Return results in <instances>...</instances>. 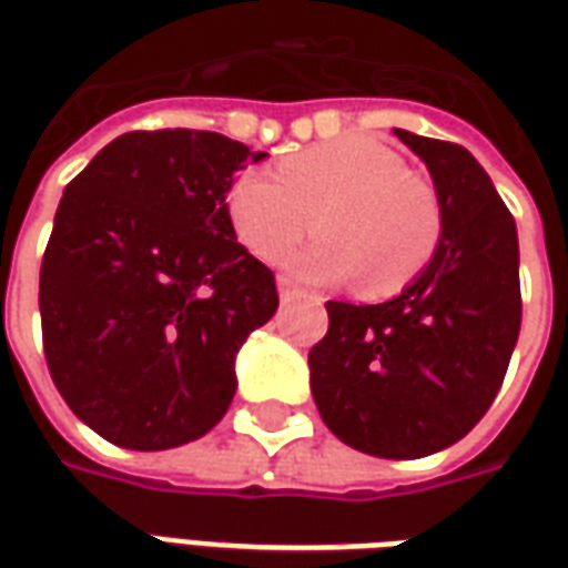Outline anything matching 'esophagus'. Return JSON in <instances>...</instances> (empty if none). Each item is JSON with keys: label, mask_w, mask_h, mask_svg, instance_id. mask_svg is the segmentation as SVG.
<instances>
[{"label": "esophagus", "mask_w": 568, "mask_h": 568, "mask_svg": "<svg viewBox=\"0 0 568 568\" xmlns=\"http://www.w3.org/2000/svg\"><path fill=\"white\" fill-rule=\"evenodd\" d=\"M276 288H280V301H283V304H292L297 297H304V288H297L288 276H280V280H276Z\"/></svg>", "instance_id": "34e87169"}]
</instances>
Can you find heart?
Instances as JSON below:
<instances>
[{"instance_id": "b5f03b06", "label": "heart", "mask_w": 568, "mask_h": 568, "mask_svg": "<svg viewBox=\"0 0 568 568\" xmlns=\"http://www.w3.org/2000/svg\"><path fill=\"white\" fill-rule=\"evenodd\" d=\"M280 175L246 170L227 191L236 240L261 261H280L320 224L292 267L313 283L358 280V292L393 297L438 252L444 215L435 187L386 142L344 136L280 161Z\"/></svg>"}]
</instances>
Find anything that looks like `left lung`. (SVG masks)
Listing matches in <instances>:
<instances>
[{
    "label": "left lung",
    "mask_w": 568,
    "mask_h": 568,
    "mask_svg": "<svg viewBox=\"0 0 568 568\" xmlns=\"http://www.w3.org/2000/svg\"><path fill=\"white\" fill-rule=\"evenodd\" d=\"M395 136L432 173L438 252L386 304H325L310 389L344 444L417 459L465 438L499 393L520 334V252L511 212L471 151L410 130Z\"/></svg>",
    "instance_id": "left-lung-1"
}]
</instances>
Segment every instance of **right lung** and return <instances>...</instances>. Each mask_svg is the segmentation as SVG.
<instances>
[{"label":"right lung","instance_id":"1","mask_svg":"<svg viewBox=\"0 0 568 568\" xmlns=\"http://www.w3.org/2000/svg\"><path fill=\"white\" fill-rule=\"evenodd\" d=\"M261 158L210 130H133L63 191L39 273L44 358L118 447L170 450L231 407L236 353L280 307L227 219L234 173Z\"/></svg>","mask_w":568,"mask_h":568}]
</instances>
